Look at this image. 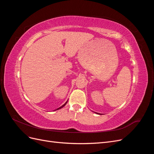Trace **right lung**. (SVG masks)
Segmentation results:
<instances>
[{
    "mask_svg": "<svg viewBox=\"0 0 154 154\" xmlns=\"http://www.w3.org/2000/svg\"><path fill=\"white\" fill-rule=\"evenodd\" d=\"M67 103V101H66V103H65V104H63V105L62 106H60V107H59V108H58V109H57V110H58V109H61V108H62V107H63V106H64L65 105H66V103Z\"/></svg>",
    "mask_w": 154,
    "mask_h": 154,
    "instance_id": "obj_1",
    "label": "right lung"
}]
</instances>
